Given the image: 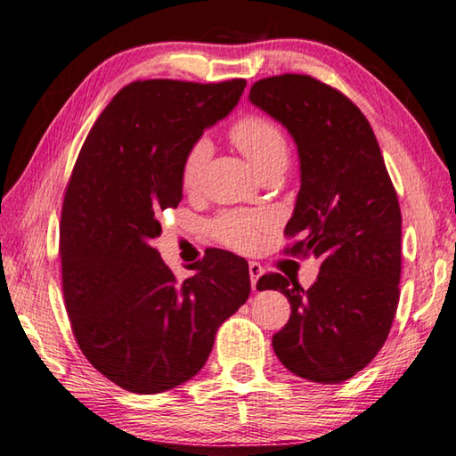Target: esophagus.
<instances>
[{"instance_id":"1","label":"esophagus","mask_w":456,"mask_h":456,"mask_svg":"<svg viewBox=\"0 0 456 456\" xmlns=\"http://www.w3.org/2000/svg\"><path fill=\"white\" fill-rule=\"evenodd\" d=\"M248 273H250V284H252V290H256V284H258V278L265 274V268H262L258 262H250L248 265Z\"/></svg>"}]
</instances>
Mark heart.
Wrapping results in <instances>:
<instances>
[{
	"label": "heart",
	"mask_w": 456,
	"mask_h": 456,
	"mask_svg": "<svg viewBox=\"0 0 456 456\" xmlns=\"http://www.w3.org/2000/svg\"><path fill=\"white\" fill-rule=\"evenodd\" d=\"M230 138L238 150L248 158V162L260 174L274 166L289 164V146L282 132L260 116H248L238 119L230 130ZM212 156V142L208 138H198L188 150L182 164V183L186 190L198 188L202 180L204 167ZM266 226V220L260 216L246 214H224L212 224V232L222 244L240 252L256 250L260 244V230Z\"/></svg>",
	"instance_id": "b5f03b06"
}]
</instances>
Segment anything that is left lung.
I'll return each mask as SVG.
<instances>
[{
    "mask_svg": "<svg viewBox=\"0 0 456 456\" xmlns=\"http://www.w3.org/2000/svg\"><path fill=\"white\" fill-rule=\"evenodd\" d=\"M248 100L297 143L300 190L284 234L302 236L289 252L321 260L308 290L278 273L258 281L292 308L274 353L300 379L348 380L385 345L401 294V208L377 135L346 95L310 76L260 79Z\"/></svg>",
    "mask_w": 456,
    "mask_h": 456,
    "instance_id": "left-lung-1",
    "label": "left lung"
}]
</instances>
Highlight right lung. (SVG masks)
<instances>
[{
    "label": "right lung",
    "instance_id": "obj_1",
    "mask_svg": "<svg viewBox=\"0 0 456 456\" xmlns=\"http://www.w3.org/2000/svg\"><path fill=\"white\" fill-rule=\"evenodd\" d=\"M246 82L146 79L119 90L79 151L60 224L61 284L79 348L135 395L190 380L220 324L250 297L248 262L212 248L178 281L151 246L182 200V164Z\"/></svg>",
    "mask_w": 456,
    "mask_h": 456
}]
</instances>
